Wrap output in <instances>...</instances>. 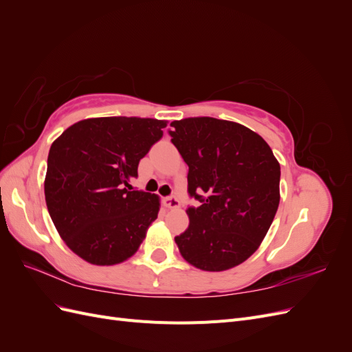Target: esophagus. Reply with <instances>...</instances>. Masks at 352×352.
I'll list each match as a JSON object with an SVG mask.
<instances>
[{
    "label": "esophagus",
    "mask_w": 352,
    "mask_h": 352,
    "mask_svg": "<svg viewBox=\"0 0 352 352\" xmlns=\"http://www.w3.org/2000/svg\"><path fill=\"white\" fill-rule=\"evenodd\" d=\"M163 204H164V207H167V208H179L180 202H179V199H177L176 197H166V198L163 199Z\"/></svg>",
    "instance_id": "esophagus-1"
}]
</instances>
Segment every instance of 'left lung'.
Masks as SVG:
<instances>
[{
    "label": "left lung",
    "mask_w": 352,
    "mask_h": 352,
    "mask_svg": "<svg viewBox=\"0 0 352 352\" xmlns=\"http://www.w3.org/2000/svg\"><path fill=\"white\" fill-rule=\"evenodd\" d=\"M189 167L188 229L175 238L182 257L204 272L236 267L258 250L280 201V164L254 131L214 117L170 123Z\"/></svg>",
    "instance_id": "left-lung-1"
}]
</instances>
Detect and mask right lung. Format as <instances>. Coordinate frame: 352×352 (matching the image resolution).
Masks as SVG:
<instances>
[{"mask_svg": "<svg viewBox=\"0 0 352 352\" xmlns=\"http://www.w3.org/2000/svg\"><path fill=\"white\" fill-rule=\"evenodd\" d=\"M166 126L144 117H94L52 142L47 208L61 239L82 260L114 265L140 250L157 219L160 197L126 188Z\"/></svg>", "mask_w": 352, "mask_h": 352, "instance_id": "1", "label": "right lung"}]
</instances>
